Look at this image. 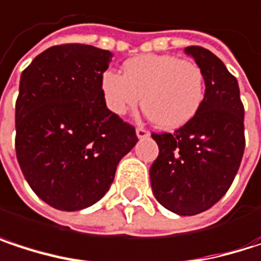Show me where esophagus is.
Masks as SVG:
<instances>
[{
	"label": "esophagus",
	"mask_w": 261,
	"mask_h": 261,
	"mask_svg": "<svg viewBox=\"0 0 261 261\" xmlns=\"http://www.w3.org/2000/svg\"><path fill=\"white\" fill-rule=\"evenodd\" d=\"M136 134H137L139 139H146V137H149V131L146 130V128H142V127H139V128L136 130Z\"/></svg>",
	"instance_id": "34e87169"
}]
</instances>
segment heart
Returning <instances> with one entry per match:
<instances>
[{
    "label": "heart",
    "instance_id": "b5f03b06",
    "mask_svg": "<svg viewBox=\"0 0 261 261\" xmlns=\"http://www.w3.org/2000/svg\"><path fill=\"white\" fill-rule=\"evenodd\" d=\"M124 75L106 71L101 92L107 109L116 116L142 107L151 121L165 130L186 125L199 112L205 96L204 72L193 60L171 54H143L127 60Z\"/></svg>",
    "mask_w": 261,
    "mask_h": 261
}]
</instances>
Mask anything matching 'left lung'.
<instances>
[{"instance_id":"8db88e82","label":"left lung","mask_w":261,"mask_h":261,"mask_svg":"<svg viewBox=\"0 0 261 261\" xmlns=\"http://www.w3.org/2000/svg\"><path fill=\"white\" fill-rule=\"evenodd\" d=\"M204 72L199 112L181 128L152 133L159 157L149 169L155 199L180 216L213 207L230 189L245 149V110L237 80L221 59L202 46H187Z\"/></svg>"}]
</instances>
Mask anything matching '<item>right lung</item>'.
I'll return each mask as SVG.
<instances>
[{"instance_id":"obj_1","label":"right lung","mask_w":261,"mask_h":261,"mask_svg":"<svg viewBox=\"0 0 261 261\" xmlns=\"http://www.w3.org/2000/svg\"><path fill=\"white\" fill-rule=\"evenodd\" d=\"M112 57L92 45H57L21 75L16 157L33 192L57 210L99 201L137 143L134 127L107 109L101 92Z\"/></svg>"}]
</instances>
